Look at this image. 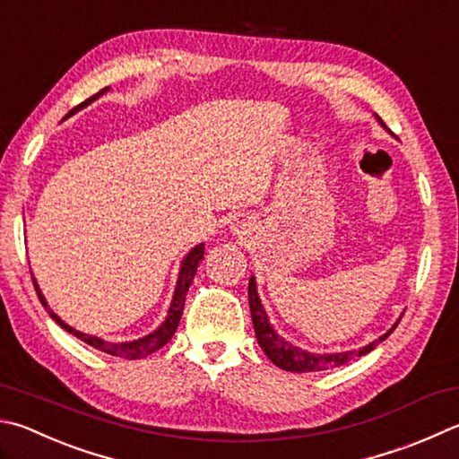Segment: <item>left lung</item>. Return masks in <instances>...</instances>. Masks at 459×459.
Here are the masks:
<instances>
[{"mask_svg": "<svg viewBox=\"0 0 459 459\" xmlns=\"http://www.w3.org/2000/svg\"><path fill=\"white\" fill-rule=\"evenodd\" d=\"M248 307H251V316H253L258 345H261L264 355L269 357V359L277 365V368L290 371V373H313V371H325L331 368H339V365H345L349 359H353L355 355L361 357L365 353L373 351L375 345H377V341H373V343L361 347L359 351H345V353H331V355H315L309 351H303V349H299V347H293L273 331L269 316H266L263 305H261V299H258V295H256V285H255L253 277H251V282H248ZM395 327H397V323H395ZM394 329H389L385 335L379 337V341L387 339Z\"/></svg>", "mask_w": 459, "mask_h": 459, "instance_id": "left-lung-1", "label": "left lung"}]
</instances>
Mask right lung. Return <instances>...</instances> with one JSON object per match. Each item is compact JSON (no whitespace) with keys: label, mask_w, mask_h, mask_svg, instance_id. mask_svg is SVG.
<instances>
[{"label":"right lung","mask_w":459,"mask_h":459,"mask_svg":"<svg viewBox=\"0 0 459 459\" xmlns=\"http://www.w3.org/2000/svg\"><path fill=\"white\" fill-rule=\"evenodd\" d=\"M104 90H100L98 94H94L91 98H88L86 102H82L78 108H74V110L68 112V116H72L76 110H80V108H84L88 102H91V100H96L98 96H102ZM65 116V118H68ZM204 256V245H196L193 251H190L186 255L185 261H182L180 264V274H178V282H177V289H174V297H172V303H170V309H169V316H166V321L158 327L154 333H150V335L143 337V339H136V341H128V343H110V341H104V339H98V337H91V335H86V333H80L76 329H72L70 325H65L60 316H57L52 309H49L44 295H41V290L38 287V282L33 281V287H36V293L39 297L41 305L46 307V311L49 313V316L60 325L62 329H65L68 333H72V335H76L78 339L84 341V343L91 345L94 349H100V351H104L108 355H114V357H122V359H143V357L150 355L158 351V349L164 347L169 341L172 339L174 331H177L178 323H180V316H182V309H185V299H186V290L188 287L193 285V279L196 274V269H198V263L203 261Z\"/></svg>","instance_id":"right-lung-1"}]
</instances>
